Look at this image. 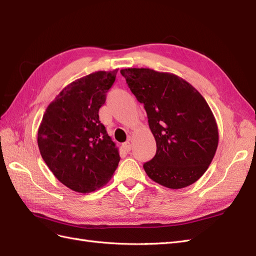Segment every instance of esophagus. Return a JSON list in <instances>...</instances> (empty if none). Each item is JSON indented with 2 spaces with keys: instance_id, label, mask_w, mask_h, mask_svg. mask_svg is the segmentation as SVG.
<instances>
[{
  "instance_id": "1",
  "label": "esophagus",
  "mask_w": 256,
  "mask_h": 256,
  "mask_svg": "<svg viewBox=\"0 0 256 256\" xmlns=\"http://www.w3.org/2000/svg\"><path fill=\"white\" fill-rule=\"evenodd\" d=\"M123 148L126 149V152H130V149H132V144H130V142H126L123 144Z\"/></svg>"
}]
</instances>
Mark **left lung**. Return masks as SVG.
Here are the masks:
<instances>
[{"label": "left lung", "mask_w": 256, "mask_h": 256, "mask_svg": "<svg viewBox=\"0 0 256 256\" xmlns=\"http://www.w3.org/2000/svg\"><path fill=\"white\" fill-rule=\"evenodd\" d=\"M147 112L156 142L144 164L154 182L170 189L190 186L206 173L218 145V128L206 100L180 76L149 68L122 69Z\"/></svg>", "instance_id": "left-lung-1"}]
</instances>
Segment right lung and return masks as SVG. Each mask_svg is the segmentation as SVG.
<instances>
[{"label":"right lung","instance_id":"obj_1","mask_svg":"<svg viewBox=\"0 0 256 256\" xmlns=\"http://www.w3.org/2000/svg\"><path fill=\"white\" fill-rule=\"evenodd\" d=\"M116 72L96 71L68 84L48 104L38 126L43 160L74 192L100 189L119 164V152L98 116Z\"/></svg>","mask_w":256,"mask_h":256}]
</instances>
